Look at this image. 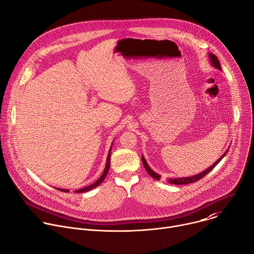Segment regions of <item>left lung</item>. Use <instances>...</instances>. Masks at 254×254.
<instances>
[{
    "mask_svg": "<svg viewBox=\"0 0 254 254\" xmlns=\"http://www.w3.org/2000/svg\"><path fill=\"white\" fill-rule=\"evenodd\" d=\"M208 57H209V60H210V63H211V65L213 66V67H215L216 69H218V70H221V65H220V62H219V60H218V58H217V56L216 55H214L213 53H208ZM228 150H229V148L227 149V151L218 159L217 160L213 165H211L209 168H207L206 170H204L203 172H201V173H199V174H197V175H194V176H189V177H180V178H169L168 179V183H170V184H173V185H185V184H191V183H194V182H196V181H198V180H200V179H202L205 175H207L210 171H212L214 168H215V166L218 164L223 158H224V156L227 154V152H228ZM141 161H142V164H143V167H144V169H146V171L148 172V174L151 176V177H153L154 179H156V180H158V181H160V178H161V176L158 174V173H156V172H154L152 169H151V167L148 165V163H147V161H146V159H144V157L141 155Z\"/></svg>",
    "mask_w": 254,
    "mask_h": 254,
    "instance_id": "left-lung-1",
    "label": "left lung"
}]
</instances>
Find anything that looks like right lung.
I'll use <instances>...</instances> for the list:
<instances>
[{"instance_id":"right-lung-1","label":"right lung","mask_w":254,"mask_h":254,"mask_svg":"<svg viewBox=\"0 0 254 254\" xmlns=\"http://www.w3.org/2000/svg\"><path fill=\"white\" fill-rule=\"evenodd\" d=\"M112 148H113V143L111 146V149H110V152H108V155H107V158H106V164H105V168H104V171L102 173V175L99 177V179H97L94 183H92L91 185L87 186V187H84V188H81L79 190H76V193H84V192H88L94 188H96L97 186H99L102 181L105 179L107 173H108V170H110V166H111V152H112ZM55 189H58L59 191H63V192H69L68 189H59V188H55Z\"/></svg>"}]
</instances>
